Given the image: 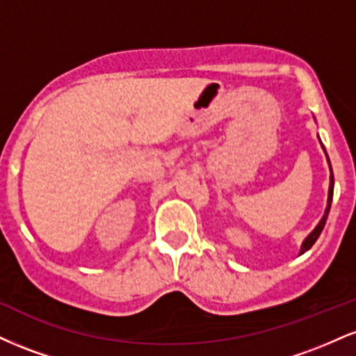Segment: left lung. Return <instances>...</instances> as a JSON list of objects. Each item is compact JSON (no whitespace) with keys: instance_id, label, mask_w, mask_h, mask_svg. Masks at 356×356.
<instances>
[{"instance_id":"8db88e82","label":"left lung","mask_w":356,"mask_h":356,"mask_svg":"<svg viewBox=\"0 0 356 356\" xmlns=\"http://www.w3.org/2000/svg\"><path fill=\"white\" fill-rule=\"evenodd\" d=\"M321 142V140H320ZM323 147V144H321ZM323 150H325V147H323ZM326 154V150H325ZM326 161H328V165H330V187H328V204H326V209H325V214H323V218L320 219V222L316 224V227L309 232L308 236H306V239L303 241V244H301V249H300V254H303V252L308 251L309 248L313 246L314 243H316V239L320 238L323 227H325L326 224V219H328V212H330V207H332V201H333V187H334V179H333V170H332V164H330V159H328V154H326Z\"/></svg>"}]
</instances>
